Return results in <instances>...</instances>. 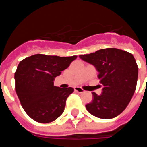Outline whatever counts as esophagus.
<instances>
[{"label": "esophagus", "instance_id": "esophagus-1", "mask_svg": "<svg viewBox=\"0 0 147 147\" xmlns=\"http://www.w3.org/2000/svg\"><path fill=\"white\" fill-rule=\"evenodd\" d=\"M75 90V91L77 93H80V94H82V93H84V90L82 89L81 87H79V86H77V87H75L74 88Z\"/></svg>", "mask_w": 147, "mask_h": 147}]
</instances>
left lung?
I'll return each instance as SVG.
<instances>
[{"mask_svg":"<svg viewBox=\"0 0 147 147\" xmlns=\"http://www.w3.org/2000/svg\"><path fill=\"white\" fill-rule=\"evenodd\" d=\"M80 57L95 67L103 86L102 94L92 93L94 99L86 105L87 111L102 119H112L120 115L136 88L138 66L133 55L119 49L107 48L80 55Z\"/></svg>","mask_w":147,"mask_h":147,"instance_id":"obj_1","label":"left lung"}]
</instances>
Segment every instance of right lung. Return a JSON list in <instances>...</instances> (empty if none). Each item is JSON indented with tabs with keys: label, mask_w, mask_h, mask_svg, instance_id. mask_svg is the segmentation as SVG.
Segmentation results:
<instances>
[{
	"label": "right lung",
	"mask_w": 147,
	"mask_h": 147,
	"mask_svg": "<svg viewBox=\"0 0 147 147\" xmlns=\"http://www.w3.org/2000/svg\"><path fill=\"white\" fill-rule=\"evenodd\" d=\"M77 56L32 55L20 62L15 73L16 92L27 114L39 123H49L63 113L72 87L54 86L59 76Z\"/></svg>",
	"instance_id": "right-lung-1"
}]
</instances>
